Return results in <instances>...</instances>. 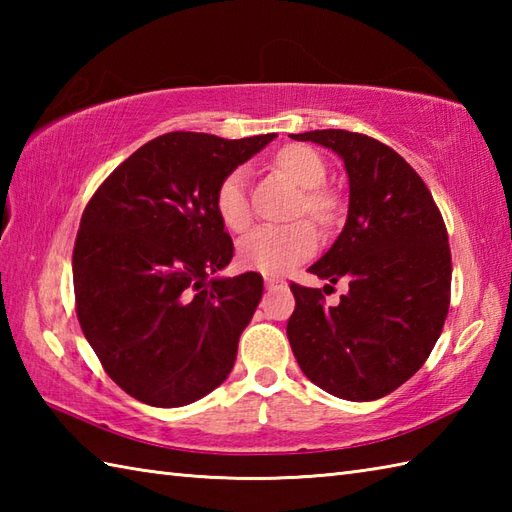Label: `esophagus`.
Here are the masks:
<instances>
[{"instance_id":"34e87169","label":"esophagus","mask_w":512,"mask_h":512,"mask_svg":"<svg viewBox=\"0 0 512 512\" xmlns=\"http://www.w3.org/2000/svg\"><path fill=\"white\" fill-rule=\"evenodd\" d=\"M264 281H266V288H279V286H284L286 281L281 279V277H275V275H266L264 277Z\"/></svg>"}]
</instances>
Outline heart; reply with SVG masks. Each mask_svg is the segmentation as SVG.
I'll use <instances>...</instances> for the list:
<instances>
[{
	"mask_svg": "<svg viewBox=\"0 0 512 512\" xmlns=\"http://www.w3.org/2000/svg\"><path fill=\"white\" fill-rule=\"evenodd\" d=\"M275 167L286 178L301 187L297 213H308L314 222L330 226L339 215V200L321 184L328 176L325 162L317 151L306 145H286L277 151ZM215 211L228 231L242 233L253 222V209L248 200V173L237 167L228 171L215 189ZM319 235L308 220L286 226H259L244 239H239L237 255L246 268L259 273H286L317 250Z\"/></svg>",
	"mask_w": 512,
	"mask_h": 512,
	"instance_id": "obj_1",
	"label": "heart"
}]
</instances>
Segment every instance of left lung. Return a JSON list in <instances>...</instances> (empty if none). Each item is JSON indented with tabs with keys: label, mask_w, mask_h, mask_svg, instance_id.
Wrapping results in <instances>:
<instances>
[{
	"label": "left lung",
	"mask_w": 512,
	"mask_h": 512,
	"mask_svg": "<svg viewBox=\"0 0 512 512\" xmlns=\"http://www.w3.org/2000/svg\"><path fill=\"white\" fill-rule=\"evenodd\" d=\"M336 151L350 178L341 235L308 270L347 281L325 308L319 288L290 284L288 341L314 385L354 402L383 398L427 361L451 301L447 226L431 191L394 149L345 129L290 134Z\"/></svg>",
	"instance_id": "obj_1"
}]
</instances>
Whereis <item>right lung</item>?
Instances as JSON below:
<instances>
[{
    "label": "right lung",
    "instance_id": "right-lung-1",
    "mask_svg": "<svg viewBox=\"0 0 512 512\" xmlns=\"http://www.w3.org/2000/svg\"><path fill=\"white\" fill-rule=\"evenodd\" d=\"M273 138L162 134L85 206L72 253L76 317L107 376L145 405H189L231 374L264 279L213 277L233 259L215 189Z\"/></svg>",
    "mask_w": 512,
    "mask_h": 512
}]
</instances>
